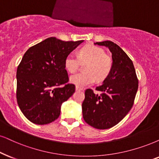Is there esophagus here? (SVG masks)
I'll list each match as a JSON object with an SVG mask.
<instances>
[{"mask_svg":"<svg viewBox=\"0 0 159 159\" xmlns=\"http://www.w3.org/2000/svg\"><path fill=\"white\" fill-rule=\"evenodd\" d=\"M75 90H76V91H83L84 89H83V88L79 87V86H75Z\"/></svg>","mask_w":159,"mask_h":159,"instance_id":"1","label":"esophagus"}]
</instances>
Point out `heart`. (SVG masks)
<instances>
[{
  "label": "heart",
  "instance_id": "obj_1",
  "mask_svg": "<svg viewBox=\"0 0 159 159\" xmlns=\"http://www.w3.org/2000/svg\"><path fill=\"white\" fill-rule=\"evenodd\" d=\"M80 62L85 64V72L70 76V81L77 86L84 87L93 84L95 79L103 81L111 73L113 60L103 49L92 45H85L79 50L78 57L70 53L65 59V67L73 73L77 71Z\"/></svg>",
  "mask_w": 159,
  "mask_h": 159
}]
</instances>
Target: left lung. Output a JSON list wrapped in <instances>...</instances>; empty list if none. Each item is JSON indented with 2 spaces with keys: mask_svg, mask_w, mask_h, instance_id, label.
<instances>
[{
  "mask_svg": "<svg viewBox=\"0 0 159 159\" xmlns=\"http://www.w3.org/2000/svg\"><path fill=\"white\" fill-rule=\"evenodd\" d=\"M94 45L108 48L112 54L113 66L103 84L93 90L85 91L82 103L84 120L97 129H108L118 124L131 109L138 89V79L134 64L120 46L111 41Z\"/></svg>",
  "mask_w": 159,
  "mask_h": 159,
  "instance_id": "1",
  "label": "left lung"
}]
</instances>
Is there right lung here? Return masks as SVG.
<instances>
[{"label":"right lung","mask_w":159,"mask_h":159,"mask_svg":"<svg viewBox=\"0 0 159 159\" xmlns=\"http://www.w3.org/2000/svg\"><path fill=\"white\" fill-rule=\"evenodd\" d=\"M83 42L50 37L24 54L17 70L16 96L20 109L29 121L45 125L59 117L62 103L75 90L74 84H67L65 59Z\"/></svg>","instance_id":"1"}]
</instances>
